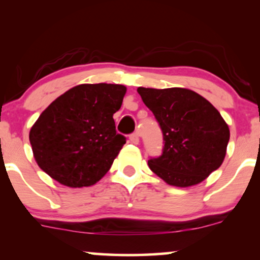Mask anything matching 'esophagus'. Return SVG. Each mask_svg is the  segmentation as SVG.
Returning <instances> with one entry per match:
<instances>
[{
	"label": "esophagus",
	"instance_id": "34e87169",
	"mask_svg": "<svg viewBox=\"0 0 260 260\" xmlns=\"http://www.w3.org/2000/svg\"><path fill=\"white\" fill-rule=\"evenodd\" d=\"M130 141H131V143H134V144H138V143H140V134L135 133V134L131 135V136H130Z\"/></svg>",
	"mask_w": 260,
	"mask_h": 260
}]
</instances>
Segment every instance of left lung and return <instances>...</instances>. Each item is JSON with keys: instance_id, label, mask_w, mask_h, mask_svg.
<instances>
[{"instance_id": "obj_1", "label": "left lung", "mask_w": 260, "mask_h": 260, "mask_svg": "<svg viewBox=\"0 0 260 260\" xmlns=\"http://www.w3.org/2000/svg\"><path fill=\"white\" fill-rule=\"evenodd\" d=\"M142 101L161 126L162 155L149 168L170 186L200 183L222 165L230 129L220 112L197 92L182 87H138Z\"/></svg>"}]
</instances>
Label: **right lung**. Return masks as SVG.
Returning a JSON list of instances; mask_svg holds the SVG:
<instances>
[{"mask_svg": "<svg viewBox=\"0 0 260 260\" xmlns=\"http://www.w3.org/2000/svg\"><path fill=\"white\" fill-rule=\"evenodd\" d=\"M125 92L118 84H81L52 102L29 131L38 166L63 186L97 183L125 144L113 120Z\"/></svg>", "mask_w": 260, "mask_h": 260, "instance_id": "obj_1", "label": "right lung"}]
</instances>
